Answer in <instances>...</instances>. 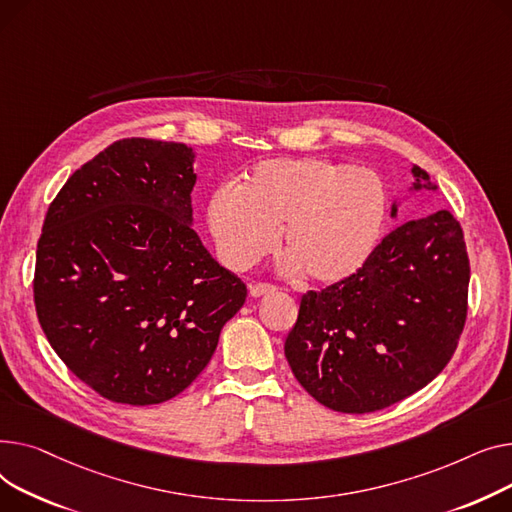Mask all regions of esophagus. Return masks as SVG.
Returning a JSON list of instances; mask_svg holds the SVG:
<instances>
[{
    "instance_id": "1",
    "label": "esophagus",
    "mask_w": 512,
    "mask_h": 512,
    "mask_svg": "<svg viewBox=\"0 0 512 512\" xmlns=\"http://www.w3.org/2000/svg\"><path fill=\"white\" fill-rule=\"evenodd\" d=\"M275 291H277V287L275 285H268V283H254V285H250V295L252 297L270 295V293H275Z\"/></svg>"
}]
</instances>
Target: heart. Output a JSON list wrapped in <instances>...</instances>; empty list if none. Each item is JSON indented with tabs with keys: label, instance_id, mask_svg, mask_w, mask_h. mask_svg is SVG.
<instances>
[{
	"label": "heart",
	"instance_id": "b5f03b06",
	"mask_svg": "<svg viewBox=\"0 0 512 512\" xmlns=\"http://www.w3.org/2000/svg\"><path fill=\"white\" fill-rule=\"evenodd\" d=\"M388 213L386 188L366 167L324 159L258 163L237 190L219 188L206 221L221 258L248 268L275 246L285 266L318 287L349 281L372 258Z\"/></svg>",
	"mask_w": 512,
	"mask_h": 512
}]
</instances>
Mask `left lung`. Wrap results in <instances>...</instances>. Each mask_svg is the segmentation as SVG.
<instances>
[{
	"label": "left lung",
	"mask_w": 512,
	"mask_h": 512,
	"mask_svg": "<svg viewBox=\"0 0 512 512\" xmlns=\"http://www.w3.org/2000/svg\"><path fill=\"white\" fill-rule=\"evenodd\" d=\"M409 192L438 186L411 167ZM401 200L390 206L397 217ZM469 258L448 210L407 221L355 277L299 302L285 339L297 382L324 407L370 413L430 384L450 362L467 316Z\"/></svg>",
	"instance_id": "1"
}]
</instances>
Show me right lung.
Returning <instances> with one entry per match:
<instances>
[{"mask_svg": "<svg viewBox=\"0 0 512 512\" xmlns=\"http://www.w3.org/2000/svg\"><path fill=\"white\" fill-rule=\"evenodd\" d=\"M196 153L128 138L82 165L51 202L35 306L59 359L109 401L157 405L213 357L248 289L194 231Z\"/></svg>", "mask_w": 512, "mask_h": 512, "instance_id": "right-lung-1", "label": "right lung"}]
</instances>
